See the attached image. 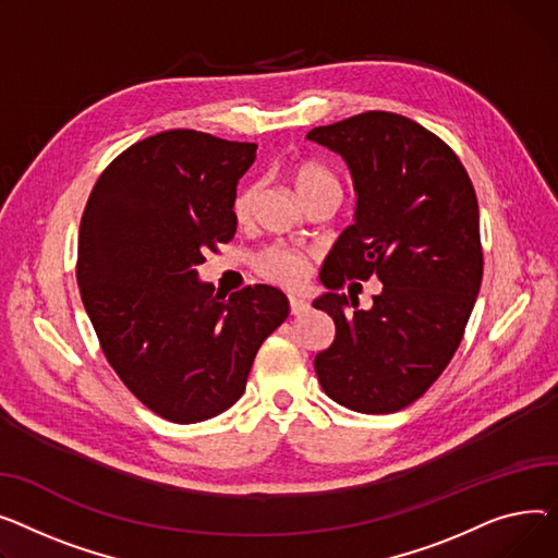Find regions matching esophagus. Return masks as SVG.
I'll use <instances>...</instances> for the list:
<instances>
[{"instance_id":"34e87169","label":"esophagus","mask_w":558,"mask_h":558,"mask_svg":"<svg viewBox=\"0 0 558 558\" xmlns=\"http://www.w3.org/2000/svg\"><path fill=\"white\" fill-rule=\"evenodd\" d=\"M288 304H290V313L292 315H302L308 311V302L298 298V294H288Z\"/></svg>"}]
</instances>
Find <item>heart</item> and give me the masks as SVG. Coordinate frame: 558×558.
Returning a JSON list of instances; mask_svg holds the SVG:
<instances>
[{"label":"heart","mask_w":558,"mask_h":558,"mask_svg":"<svg viewBox=\"0 0 558 558\" xmlns=\"http://www.w3.org/2000/svg\"><path fill=\"white\" fill-rule=\"evenodd\" d=\"M290 178H292V186H294V191H298L302 203H306L322 193H333L340 198L338 178L329 169L319 167V163H300V167L292 169ZM256 195H258V186H254V184L243 186L236 193L234 218L241 225L252 218ZM256 270L275 283L298 286L304 281L308 264H306V256L300 252L283 250V247H270L256 256Z\"/></svg>","instance_id":"1"}]
</instances>
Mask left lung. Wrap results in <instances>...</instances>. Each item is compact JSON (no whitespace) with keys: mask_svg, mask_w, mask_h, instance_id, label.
<instances>
[{"mask_svg":"<svg viewBox=\"0 0 558 558\" xmlns=\"http://www.w3.org/2000/svg\"><path fill=\"white\" fill-rule=\"evenodd\" d=\"M351 171L355 214L324 260L315 308L336 322L315 355L322 389L363 414L414 403L462 342L482 283L480 209L466 169L416 121L372 110L306 135ZM378 276L372 310L337 290ZM320 277V275H319Z\"/></svg>","mask_w":558,"mask_h":558,"instance_id":"8db88e82","label":"left lung"}]
</instances>
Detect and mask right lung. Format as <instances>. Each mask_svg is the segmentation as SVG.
<instances>
[{"instance_id": "1", "label": "right lung", "mask_w": 558, "mask_h": 558, "mask_svg": "<svg viewBox=\"0 0 558 558\" xmlns=\"http://www.w3.org/2000/svg\"><path fill=\"white\" fill-rule=\"evenodd\" d=\"M254 159L256 144L167 130L123 150L89 193L83 306L117 376L161 418L198 423L232 408L288 317L272 286L225 300L198 279L207 250L236 234V186Z\"/></svg>"}]
</instances>
